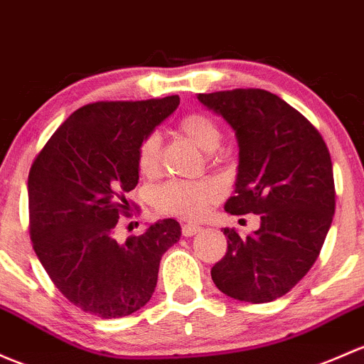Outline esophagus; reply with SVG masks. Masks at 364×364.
<instances>
[{
	"label": "esophagus",
	"instance_id": "obj_1",
	"mask_svg": "<svg viewBox=\"0 0 364 364\" xmlns=\"http://www.w3.org/2000/svg\"><path fill=\"white\" fill-rule=\"evenodd\" d=\"M200 230H202V227H198V225H193V223L183 225V235L185 237H193L195 233H198Z\"/></svg>",
	"mask_w": 364,
	"mask_h": 364
}]
</instances>
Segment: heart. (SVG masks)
<instances>
[{"instance_id":"b5f03b06","label":"heart","mask_w":364,"mask_h":364,"mask_svg":"<svg viewBox=\"0 0 364 364\" xmlns=\"http://www.w3.org/2000/svg\"><path fill=\"white\" fill-rule=\"evenodd\" d=\"M179 129L188 139H192L202 151L213 153L221 144V129L208 114L190 113L181 118ZM160 160V136L156 132L148 134L141 143L137 153V164L144 174H155ZM221 197V190L211 179L198 181H174L166 183L156 190V208L162 213L183 220H198L208 213L213 204Z\"/></svg>"}]
</instances>
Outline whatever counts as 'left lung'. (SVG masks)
I'll return each mask as SVG.
<instances>
[{
	"mask_svg": "<svg viewBox=\"0 0 364 364\" xmlns=\"http://www.w3.org/2000/svg\"><path fill=\"white\" fill-rule=\"evenodd\" d=\"M239 146L230 214H259L246 239L225 228L227 255L213 267L227 296L267 304L298 284L319 256L335 214L331 156L321 134L286 101L259 89L197 94Z\"/></svg>",
	"mask_w": 364,
	"mask_h": 364,
	"instance_id": "8db88e82",
	"label": "left lung"
}]
</instances>
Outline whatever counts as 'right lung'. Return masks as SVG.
<instances>
[{
    "label": "right lung",
    "instance_id": "right-lung-1",
    "mask_svg": "<svg viewBox=\"0 0 364 364\" xmlns=\"http://www.w3.org/2000/svg\"><path fill=\"white\" fill-rule=\"evenodd\" d=\"M179 105L178 95L150 101L94 102L53 132L29 171L34 252L71 304L102 319L131 316L150 301L162 255L181 237L176 220H159L125 242L114 239L125 193L139 179L137 153Z\"/></svg>",
    "mask_w": 364,
    "mask_h": 364
}]
</instances>
